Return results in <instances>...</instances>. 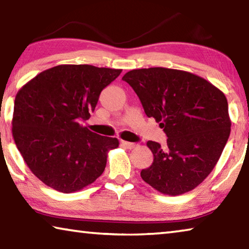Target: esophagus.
Listing matches in <instances>:
<instances>
[{"instance_id": "1", "label": "esophagus", "mask_w": 249, "mask_h": 249, "mask_svg": "<svg viewBox=\"0 0 249 249\" xmlns=\"http://www.w3.org/2000/svg\"><path fill=\"white\" fill-rule=\"evenodd\" d=\"M122 144H123L126 148H128V149H133V148H135V147H137V144H135V142H130L122 141Z\"/></svg>"}]
</instances>
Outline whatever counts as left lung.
I'll return each mask as SVG.
<instances>
[{"instance_id": "obj_1", "label": "left lung", "mask_w": 249, "mask_h": 249, "mask_svg": "<svg viewBox=\"0 0 249 249\" xmlns=\"http://www.w3.org/2000/svg\"><path fill=\"white\" fill-rule=\"evenodd\" d=\"M122 79L168 137L165 147L147 142L154 161L142 170V180L168 196L193 190L215 167L229 140L226 96L205 79L182 70L135 69Z\"/></svg>"}]
</instances>
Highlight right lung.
I'll return each instance as SVG.
<instances>
[{
  "mask_svg": "<svg viewBox=\"0 0 249 249\" xmlns=\"http://www.w3.org/2000/svg\"><path fill=\"white\" fill-rule=\"evenodd\" d=\"M121 69L60 65L37 74L16 94L12 133L40 181L62 193L82 190L103 174L119 140L80 124L94 111L101 91Z\"/></svg>",
  "mask_w": 249,
  "mask_h": 249,
  "instance_id": "right-lung-1",
  "label": "right lung"
}]
</instances>
